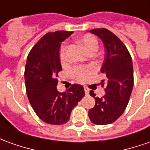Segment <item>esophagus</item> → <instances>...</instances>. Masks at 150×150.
<instances>
[{
	"mask_svg": "<svg viewBox=\"0 0 150 150\" xmlns=\"http://www.w3.org/2000/svg\"><path fill=\"white\" fill-rule=\"evenodd\" d=\"M84 91H85V93L86 95H88L89 94V91H90V90L87 86H84Z\"/></svg>",
	"mask_w": 150,
	"mask_h": 150,
	"instance_id": "34e87169",
	"label": "esophagus"
}]
</instances>
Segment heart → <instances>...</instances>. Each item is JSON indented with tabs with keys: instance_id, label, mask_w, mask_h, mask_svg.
Returning <instances> with one entry per match:
<instances>
[{
	"instance_id": "b5f03b06",
	"label": "heart",
	"mask_w": 150,
	"mask_h": 150,
	"mask_svg": "<svg viewBox=\"0 0 150 150\" xmlns=\"http://www.w3.org/2000/svg\"><path fill=\"white\" fill-rule=\"evenodd\" d=\"M79 43L88 53L91 50H97L98 49V41L92 35H84L78 40ZM59 59L61 63L67 61V53H66V45H61L59 49ZM94 70L91 67L88 66H77L72 70V76L76 80L79 81H85L88 79L91 75H92Z\"/></svg>"
}]
</instances>
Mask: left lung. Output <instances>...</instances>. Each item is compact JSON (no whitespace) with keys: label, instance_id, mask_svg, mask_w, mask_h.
I'll list each match as a JSON object with an SVG mask.
<instances>
[{"label":"left lung","instance_id":"8db88e82","mask_svg":"<svg viewBox=\"0 0 150 150\" xmlns=\"http://www.w3.org/2000/svg\"><path fill=\"white\" fill-rule=\"evenodd\" d=\"M90 33L98 36L105 45V60L100 72L106 80L100 82L102 86H105L104 96L99 98L93 91H90L96 105L89 110V118L94 124H110L123 113L130 100L134 84L132 57L126 45L109 30L96 28Z\"/></svg>","mask_w":150,"mask_h":150}]
</instances>
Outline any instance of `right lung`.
<instances>
[{"mask_svg": "<svg viewBox=\"0 0 150 150\" xmlns=\"http://www.w3.org/2000/svg\"><path fill=\"white\" fill-rule=\"evenodd\" d=\"M73 32L56 31L44 35L30 50L24 71L27 96L40 119L48 124L68 122L73 108L85 96L81 85L73 84L67 91H57L61 42Z\"/></svg>", "mask_w": 150, "mask_h": 150, "instance_id": "1", "label": "right lung"}]
</instances>
